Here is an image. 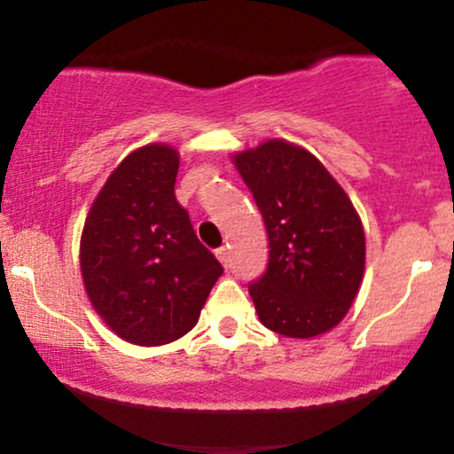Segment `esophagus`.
Instances as JSON below:
<instances>
[{
	"mask_svg": "<svg viewBox=\"0 0 454 454\" xmlns=\"http://www.w3.org/2000/svg\"><path fill=\"white\" fill-rule=\"evenodd\" d=\"M215 256H217V260H220L222 264H228V260H231V256H228V247H226V245H222V247L215 249Z\"/></svg>",
	"mask_w": 454,
	"mask_h": 454,
	"instance_id": "obj_1",
	"label": "esophagus"
}]
</instances>
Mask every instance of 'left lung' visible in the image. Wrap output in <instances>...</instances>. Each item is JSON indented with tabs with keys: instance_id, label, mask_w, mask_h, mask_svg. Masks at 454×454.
I'll return each instance as SVG.
<instances>
[{
	"instance_id": "obj_1",
	"label": "left lung",
	"mask_w": 454,
	"mask_h": 454,
	"mask_svg": "<svg viewBox=\"0 0 454 454\" xmlns=\"http://www.w3.org/2000/svg\"><path fill=\"white\" fill-rule=\"evenodd\" d=\"M269 234V264L249 284L264 326L307 340L350 309L364 270V232L350 198L309 151L269 140L234 155Z\"/></svg>"
}]
</instances>
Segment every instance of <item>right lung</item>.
Instances as JSON below:
<instances>
[{
	"instance_id": "right-lung-1",
	"label": "right lung",
	"mask_w": 454,
	"mask_h": 454,
	"mask_svg": "<svg viewBox=\"0 0 454 454\" xmlns=\"http://www.w3.org/2000/svg\"><path fill=\"white\" fill-rule=\"evenodd\" d=\"M179 153L147 145L128 155L93 200L81 239L91 305L121 340L164 346L192 331L223 273L175 196Z\"/></svg>"
}]
</instances>
